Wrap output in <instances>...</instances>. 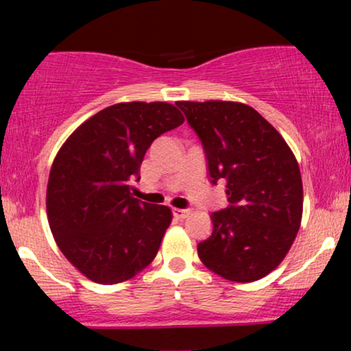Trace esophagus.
<instances>
[{"mask_svg": "<svg viewBox=\"0 0 351 351\" xmlns=\"http://www.w3.org/2000/svg\"><path fill=\"white\" fill-rule=\"evenodd\" d=\"M172 214H174V217L176 219H185L186 217V215H189L190 214V210L189 209H179V208H174V209H172Z\"/></svg>", "mask_w": 351, "mask_h": 351, "instance_id": "34e87169", "label": "esophagus"}]
</instances>
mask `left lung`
Here are the masks:
<instances>
[{
    "instance_id": "8db88e82",
    "label": "left lung",
    "mask_w": 351,
    "mask_h": 351,
    "mask_svg": "<svg viewBox=\"0 0 351 351\" xmlns=\"http://www.w3.org/2000/svg\"><path fill=\"white\" fill-rule=\"evenodd\" d=\"M199 137L210 184L223 182L228 206L210 214L213 233L198 256L225 280L252 282L280 265L299 232L300 169L281 134L249 105L177 102Z\"/></svg>"
}]
</instances>
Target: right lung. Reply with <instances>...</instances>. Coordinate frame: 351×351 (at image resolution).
<instances>
[{
  "label": "right lung",
  "instance_id": "add662e5",
  "mask_svg": "<svg viewBox=\"0 0 351 351\" xmlns=\"http://www.w3.org/2000/svg\"><path fill=\"white\" fill-rule=\"evenodd\" d=\"M182 123L171 104H114L57 153L46 193L49 227L62 254L90 281L131 280L155 258L172 213L134 198L131 180L141 179L152 142Z\"/></svg>",
  "mask_w": 351,
  "mask_h": 351
}]
</instances>
